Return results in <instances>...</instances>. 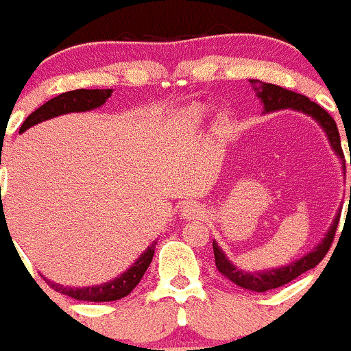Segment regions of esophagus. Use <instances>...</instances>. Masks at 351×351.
Returning a JSON list of instances; mask_svg holds the SVG:
<instances>
[{
  "mask_svg": "<svg viewBox=\"0 0 351 351\" xmlns=\"http://www.w3.org/2000/svg\"><path fill=\"white\" fill-rule=\"evenodd\" d=\"M180 217L184 220H194V218L203 217V208L196 203H186L180 208Z\"/></svg>",
  "mask_w": 351,
  "mask_h": 351,
  "instance_id": "esophagus-1",
  "label": "esophagus"
}]
</instances>
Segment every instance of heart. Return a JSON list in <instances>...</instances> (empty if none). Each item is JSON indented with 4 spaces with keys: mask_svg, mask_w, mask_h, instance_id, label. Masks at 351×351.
Masks as SVG:
<instances>
[{
    "mask_svg": "<svg viewBox=\"0 0 351 351\" xmlns=\"http://www.w3.org/2000/svg\"><path fill=\"white\" fill-rule=\"evenodd\" d=\"M206 110H208L206 106H203V104H193V106L186 107V109L180 112V119L186 121V123L196 124L203 119Z\"/></svg>",
    "mask_w": 351,
    "mask_h": 351,
    "instance_id": "1",
    "label": "heart"
}]
</instances>
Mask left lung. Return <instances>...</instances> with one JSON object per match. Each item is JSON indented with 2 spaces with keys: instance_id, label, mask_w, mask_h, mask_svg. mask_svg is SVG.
<instances>
[{
  "instance_id": "1",
  "label": "left lung",
  "mask_w": 351,
  "mask_h": 351,
  "mask_svg": "<svg viewBox=\"0 0 351 351\" xmlns=\"http://www.w3.org/2000/svg\"><path fill=\"white\" fill-rule=\"evenodd\" d=\"M252 85V88L256 90L258 97L261 99L263 106H265V112H273V110L280 109H293L300 110V112L307 114L312 119L317 121L321 124V128L324 130L326 136H328L331 148L335 150V154L341 158V162H345V155H343L341 148V140H339L338 126H336L335 119L328 114V110L322 109L319 104L312 102L311 99H307L305 95L300 93H295L292 90H287L283 86L273 85V83H263L259 80H249ZM345 169V165H343ZM351 194V187H350ZM341 213V211H339ZM339 213L338 217L332 220L331 227H329L328 234L322 239V242L319 245H315V249H312V252L305 254L304 258L297 259L295 263H290L289 266H283V268L276 269H266L261 273H247L242 271V269L235 268L230 261L227 259V256L223 254L220 247H218L217 242H213V252H215V265L217 269L223 276H227L230 282H234L235 285L242 287V289L252 290V292H268V290L278 289V287L287 285L289 282L300 276L302 273L308 271L314 266H317L322 261V258L326 256V252L329 251L332 244V239H335L336 228H338L339 221Z\"/></svg>"
}]
</instances>
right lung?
Segmentation results:
<instances>
[{
	"instance_id": "add662e5",
	"label": "right lung",
	"mask_w": 351,
	"mask_h": 351,
	"mask_svg": "<svg viewBox=\"0 0 351 351\" xmlns=\"http://www.w3.org/2000/svg\"><path fill=\"white\" fill-rule=\"evenodd\" d=\"M112 95V90H73V92L61 93V95L54 97V99L47 100L44 106H40L39 109L34 110L25 121H23L22 128H20V133H23L29 128L36 126V124L43 123V121L51 119V117L61 116V114L68 112H85V110L97 109V107L104 106L107 102V99ZM0 165H1V157H0ZM155 244L150 245L136 261L133 263L130 269L123 273L117 278L110 280V282L102 283V285L95 287H64L59 285V283L54 282H46L49 283L51 289H54L56 292L68 295V297L76 298V300H85V302H112L119 300V298L126 297L134 290V287L141 282L145 271L150 266L152 259H154L155 254Z\"/></svg>"
}]
</instances>
